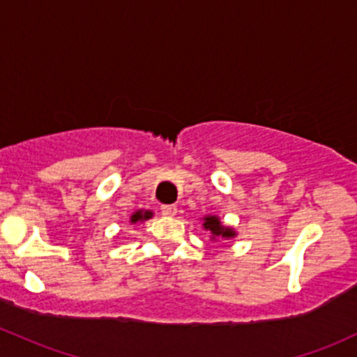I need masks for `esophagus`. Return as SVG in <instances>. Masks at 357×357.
Returning a JSON list of instances; mask_svg holds the SVG:
<instances>
[{"label":"esophagus","instance_id":"1","mask_svg":"<svg viewBox=\"0 0 357 357\" xmlns=\"http://www.w3.org/2000/svg\"><path fill=\"white\" fill-rule=\"evenodd\" d=\"M160 211H162V215H166V217H174V215L178 213V208H176V205H162L160 206Z\"/></svg>","mask_w":357,"mask_h":357}]
</instances>
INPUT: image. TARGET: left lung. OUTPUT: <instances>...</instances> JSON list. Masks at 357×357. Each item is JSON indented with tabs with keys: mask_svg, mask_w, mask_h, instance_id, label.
<instances>
[{
	"mask_svg": "<svg viewBox=\"0 0 357 357\" xmlns=\"http://www.w3.org/2000/svg\"><path fill=\"white\" fill-rule=\"evenodd\" d=\"M203 229L208 230V234L213 241L217 237H223V238L236 237V230L230 229V227H223L220 218L215 217V215H206V217L203 218Z\"/></svg>",
	"mask_w": 357,
	"mask_h": 357,
	"instance_id": "8db88e82",
	"label": "left lung"
}]
</instances>
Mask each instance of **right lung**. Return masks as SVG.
I'll return each instance as SVG.
<instances>
[{"mask_svg":"<svg viewBox=\"0 0 357 357\" xmlns=\"http://www.w3.org/2000/svg\"><path fill=\"white\" fill-rule=\"evenodd\" d=\"M152 211L151 210H139L135 211L134 215L130 217V223H137V222H144V220H149V218L152 217Z\"/></svg>","mask_w":357,"mask_h":357,"instance_id":"1","label":"right lung"}]
</instances>
